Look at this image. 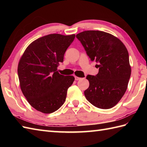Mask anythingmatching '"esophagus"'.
Listing matches in <instances>:
<instances>
[{
    "label": "esophagus",
    "instance_id": "34e87169",
    "mask_svg": "<svg viewBox=\"0 0 147 147\" xmlns=\"http://www.w3.org/2000/svg\"><path fill=\"white\" fill-rule=\"evenodd\" d=\"M80 79H81V78H79V77H78V76H75V80L78 81V80H80Z\"/></svg>",
    "mask_w": 147,
    "mask_h": 147
}]
</instances>
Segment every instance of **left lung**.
<instances>
[{
    "label": "left lung",
    "mask_w": 147,
    "mask_h": 147,
    "mask_svg": "<svg viewBox=\"0 0 147 147\" xmlns=\"http://www.w3.org/2000/svg\"><path fill=\"white\" fill-rule=\"evenodd\" d=\"M76 37L91 60L98 62V73L86 76L90 85L85 97L96 107H114L125 93L131 73L126 47L116 36L101 31H85Z\"/></svg>",
    "instance_id": "left-lung-1"
}]
</instances>
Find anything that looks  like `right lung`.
<instances>
[{"instance_id": "1", "label": "right lung", "mask_w": 147, "mask_h": 147, "mask_svg": "<svg viewBox=\"0 0 147 147\" xmlns=\"http://www.w3.org/2000/svg\"><path fill=\"white\" fill-rule=\"evenodd\" d=\"M74 38V34L42 36L28 46L19 61L21 91L29 104L42 113H52L63 105L74 81L73 76L62 75L57 71Z\"/></svg>"}]
</instances>
